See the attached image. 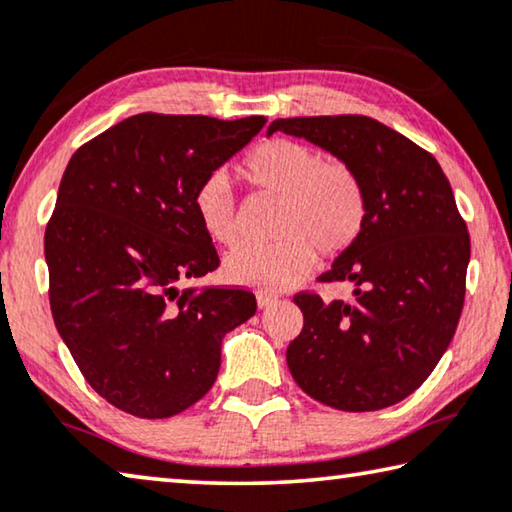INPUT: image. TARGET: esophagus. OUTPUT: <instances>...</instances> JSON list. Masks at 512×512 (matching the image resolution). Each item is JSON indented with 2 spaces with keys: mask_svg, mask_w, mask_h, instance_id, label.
<instances>
[{
  "mask_svg": "<svg viewBox=\"0 0 512 512\" xmlns=\"http://www.w3.org/2000/svg\"><path fill=\"white\" fill-rule=\"evenodd\" d=\"M280 303L278 296H271V294H257V305L262 307V310H269V307H275Z\"/></svg>",
  "mask_w": 512,
  "mask_h": 512,
  "instance_id": "34e87169",
  "label": "esophagus"
}]
</instances>
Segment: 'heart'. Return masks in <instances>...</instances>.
Wrapping results in <instances>:
<instances>
[{"mask_svg":"<svg viewBox=\"0 0 512 512\" xmlns=\"http://www.w3.org/2000/svg\"><path fill=\"white\" fill-rule=\"evenodd\" d=\"M241 173L253 189L280 196L271 246H241L225 259L237 285L280 291L298 285L321 257L346 253L360 237L367 196L355 170L344 161H323L321 152L289 139L259 143L243 159ZM202 230L221 246L239 239L237 196L225 173H212L193 193Z\"/></svg>","mask_w":512,"mask_h":512,"instance_id":"b5f03b06","label":"heart"}]
</instances>
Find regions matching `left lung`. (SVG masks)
I'll use <instances>...</instances> for the list:
<instances>
[{"label": "left lung", "instance_id": "obj_1", "mask_svg": "<svg viewBox=\"0 0 512 512\" xmlns=\"http://www.w3.org/2000/svg\"><path fill=\"white\" fill-rule=\"evenodd\" d=\"M273 132L344 161L367 196L360 237L319 278L351 296H294L303 330L287 348L291 376L330 408H389L431 376L465 303L469 234L451 184L431 152L367 116L280 118Z\"/></svg>", "mask_w": 512, "mask_h": 512}]
</instances>
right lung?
Here are the masks:
<instances>
[{"label":"right lung","instance_id":"1","mask_svg":"<svg viewBox=\"0 0 512 512\" xmlns=\"http://www.w3.org/2000/svg\"><path fill=\"white\" fill-rule=\"evenodd\" d=\"M264 123L139 113L68 161L45 230L52 316L88 385L118 410L166 419L200 401L223 337L255 314L246 289L182 282L221 264L193 193Z\"/></svg>","mask_w":512,"mask_h":512}]
</instances>
